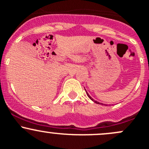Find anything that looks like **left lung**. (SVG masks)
Wrapping results in <instances>:
<instances>
[{"mask_svg": "<svg viewBox=\"0 0 149 149\" xmlns=\"http://www.w3.org/2000/svg\"><path fill=\"white\" fill-rule=\"evenodd\" d=\"M85 91H86V90H85ZM86 93H87V95H88V97H89V98H90V99H91V100H92V101H93V102L96 103V104H101V105H106V106H107V104H101V103H99V102H98V101H95V100H94V99H93V98H91V96H90V95H89V94H88V92H87V91H86Z\"/></svg>", "mask_w": 149, "mask_h": 149, "instance_id": "obj_1", "label": "left lung"}]
</instances>
